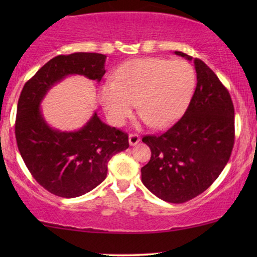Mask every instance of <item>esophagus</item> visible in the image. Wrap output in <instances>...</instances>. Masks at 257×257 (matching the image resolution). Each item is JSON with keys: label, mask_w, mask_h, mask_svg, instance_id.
<instances>
[{"label": "esophagus", "mask_w": 257, "mask_h": 257, "mask_svg": "<svg viewBox=\"0 0 257 257\" xmlns=\"http://www.w3.org/2000/svg\"><path fill=\"white\" fill-rule=\"evenodd\" d=\"M140 137H139L138 134H131L129 135V144H131V146H135L137 144H139V141H140Z\"/></svg>", "instance_id": "esophagus-1"}]
</instances>
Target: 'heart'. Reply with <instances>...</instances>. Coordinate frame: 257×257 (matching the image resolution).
Here are the masks:
<instances>
[{
    "instance_id": "obj_1",
    "label": "heart",
    "mask_w": 257,
    "mask_h": 257,
    "mask_svg": "<svg viewBox=\"0 0 257 257\" xmlns=\"http://www.w3.org/2000/svg\"><path fill=\"white\" fill-rule=\"evenodd\" d=\"M196 73L184 60L143 58L126 61L113 73V82L100 88L108 119L122 125L137 101L139 112L153 128L176 122L190 102Z\"/></svg>"
}]
</instances>
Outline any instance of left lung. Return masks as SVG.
Here are the masks:
<instances>
[{"label":"left lung","instance_id":"1","mask_svg":"<svg viewBox=\"0 0 257 257\" xmlns=\"http://www.w3.org/2000/svg\"><path fill=\"white\" fill-rule=\"evenodd\" d=\"M193 60L197 85L184 116L161 135H146L151 159L141 181L158 198L185 203L219 178L234 145V107L228 90L200 59Z\"/></svg>","mask_w":257,"mask_h":257}]
</instances>
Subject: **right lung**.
Instances as JSON below:
<instances>
[{
  "label": "right lung",
  "instance_id": "1",
  "mask_svg": "<svg viewBox=\"0 0 257 257\" xmlns=\"http://www.w3.org/2000/svg\"><path fill=\"white\" fill-rule=\"evenodd\" d=\"M106 55L72 53L58 55L26 82L17 108L16 139L22 158L34 179L55 196L75 198L106 179L107 163L129 147L128 134L107 125L96 112L81 129L61 132L44 119L41 102L53 85L70 75L100 82Z\"/></svg>",
  "mask_w": 257,
  "mask_h": 257
}]
</instances>
